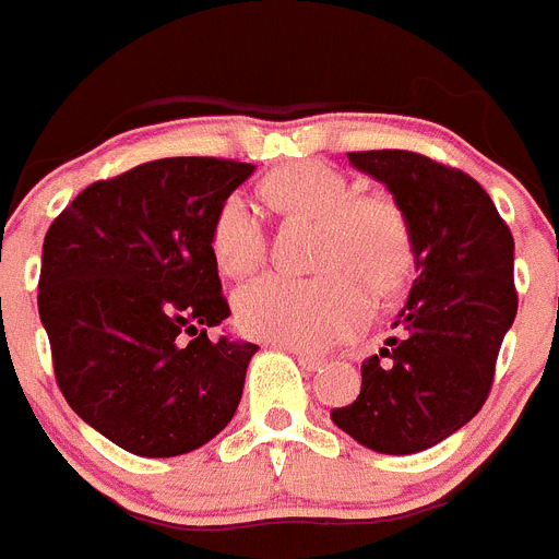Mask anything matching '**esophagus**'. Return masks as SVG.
<instances>
[{"instance_id": "1", "label": "esophagus", "mask_w": 559, "mask_h": 559, "mask_svg": "<svg viewBox=\"0 0 559 559\" xmlns=\"http://www.w3.org/2000/svg\"><path fill=\"white\" fill-rule=\"evenodd\" d=\"M288 349L296 355V360H299V367L308 369V372H316V369H319V367H322V364H324L322 355L305 353V349H296V347H288Z\"/></svg>"}]
</instances>
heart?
<instances>
[{
	"instance_id": "b5f03b06",
	"label": "heart",
	"mask_w": 559,
	"mask_h": 559,
	"mask_svg": "<svg viewBox=\"0 0 559 559\" xmlns=\"http://www.w3.org/2000/svg\"><path fill=\"white\" fill-rule=\"evenodd\" d=\"M283 210L322 221L313 280L269 274L235 296L240 328L285 347L322 349L353 335L372 313V290L389 294L412 263L406 218L383 199H355L349 181L322 162H296L269 181ZM212 257L224 274L246 276L263 263V212L246 192L218 206L210 231Z\"/></svg>"
}]
</instances>
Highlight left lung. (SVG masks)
<instances>
[{"label":"left lung","instance_id":"obj_1","mask_svg":"<svg viewBox=\"0 0 559 559\" xmlns=\"http://www.w3.org/2000/svg\"><path fill=\"white\" fill-rule=\"evenodd\" d=\"M386 185L412 237L408 302L360 394L330 419L369 451H428L467 426L490 394L496 358L518 313L515 240L476 179L412 151L347 153Z\"/></svg>","mask_w":559,"mask_h":559}]
</instances>
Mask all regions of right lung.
Returning a JSON list of instances; mask_svg holds the SVG:
<instances>
[{
  "mask_svg": "<svg viewBox=\"0 0 559 559\" xmlns=\"http://www.w3.org/2000/svg\"><path fill=\"white\" fill-rule=\"evenodd\" d=\"M254 165L145 162L95 181L44 237L38 316L72 412L136 456H181L235 417L260 347L229 316L210 231Z\"/></svg>",
  "mask_w": 559,
  "mask_h": 559,
  "instance_id": "add662e5",
  "label": "right lung"
}]
</instances>
